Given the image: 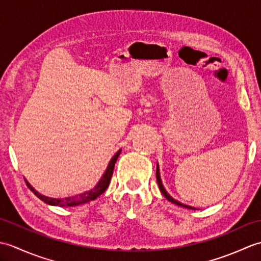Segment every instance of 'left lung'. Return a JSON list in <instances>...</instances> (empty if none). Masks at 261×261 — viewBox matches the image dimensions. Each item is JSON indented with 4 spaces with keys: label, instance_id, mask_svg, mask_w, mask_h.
Here are the masks:
<instances>
[{
    "label": "left lung",
    "instance_id": "8db88e82",
    "mask_svg": "<svg viewBox=\"0 0 261 261\" xmlns=\"http://www.w3.org/2000/svg\"><path fill=\"white\" fill-rule=\"evenodd\" d=\"M156 177H157V182H158V186H159V190H160V192L163 193V195L168 199L169 202H171V203H174V204H176V205H178V206H182V207H185V208H190V210H196L195 207H193V206H191V205H186V204H182V203H180V202H178L177 201V199H175V198H173L171 197L169 194L167 193V191L165 190V187H164V185H163V181H162V178H160V171H159V165L157 164V169H156Z\"/></svg>",
    "mask_w": 261,
    "mask_h": 261
}]
</instances>
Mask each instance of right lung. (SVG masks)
I'll use <instances>...</instances> for the list:
<instances>
[{
  "label": "right lung",
  "instance_id": "add662e5",
  "mask_svg": "<svg viewBox=\"0 0 261 261\" xmlns=\"http://www.w3.org/2000/svg\"><path fill=\"white\" fill-rule=\"evenodd\" d=\"M121 150H122V149H120V150L116 152L112 158H111L107 169H105L104 174L102 175L101 179L98 180L97 184L94 186L92 190L86 191V192L81 193V194H77V195H75V196H68V197H64V198L48 197V196L42 195V194L37 192L35 188H33L29 184V181H28L27 179H25V181H27V184H28V186H29L30 190L36 194V196L40 198L41 201L49 204V205H56V206H77V205H80V204H85V203L94 201V199L97 198L109 187V184L111 181V177H112V175H113L114 166H115L116 160H118V158L120 156Z\"/></svg>",
  "mask_w": 261,
  "mask_h": 261
}]
</instances>
